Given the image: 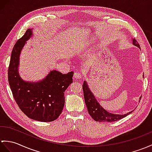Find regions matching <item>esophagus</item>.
I'll return each mask as SVG.
<instances>
[{
	"label": "esophagus",
	"mask_w": 152,
	"mask_h": 152,
	"mask_svg": "<svg viewBox=\"0 0 152 152\" xmlns=\"http://www.w3.org/2000/svg\"><path fill=\"white\" fill-rule=\"evenodd\" d=\"M74 76H75V78H76V79H81L82 77V73H80L79 72H76L75 73Z\"/></svg>",
	"instance_id": "1"
}]
</instances>
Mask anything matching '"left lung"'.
Masks as SVG:
<instances>
[{
    "mask_svg": "<svg viewBox=\"0 0 152 152\" xmlns=\"http://www.w3.org/2000/svg\"><path fill=\"white\" fill-rule=\"evenodd\" d=\"M133 45L139 47L140 49V45L135 39H132ZM83 91L85 102L87 108L88 113L90 115L93 120L97 122H113L117 121L123 118L126 117L127 115L131 113L133 111H130L128 113L124 115H118V114H113L111 113L108 112L107 110L102 107L100 104L98 103L96 98L94 97L93 93L91 92L86 81H84L83 84ZM140 98L139 100H140Z\"/></svg>",
    "mask_w": 152,
    "mask_h": 152,
    "instance_id": "1",
    "label": "left lung"
}]
</instances>
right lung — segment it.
<instances>
[{"label":"right lung","instance_id":"add662e5","mask_svg":"<svg viewBox=\"0 0 152 152\" xmlns=\"http://www.w3.org/2000/svg\"><path fill=\"white\" fill-rule=\"evenodd\" d=\"M28 28L16 42L8 68V82L16 103L28 117L40 122H52L58 118L65 105V91L72 83L74 72L63 75L52 70L44 79L32 82L19 75L20 55L26 41L34 36Z\"/></svg>","mask_w":152,"mask_h":152}]
</instances>
